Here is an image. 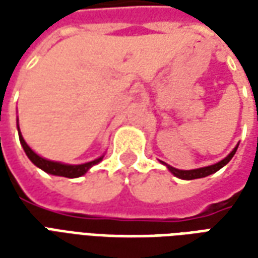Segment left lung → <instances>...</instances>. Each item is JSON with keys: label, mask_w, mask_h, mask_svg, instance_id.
<instances>
[{"label": "left lung", "mask_w": 258, "mask_h": 258, "mask_svg": "<svg viewBox=\"0 0 258 258\" xmlns=\"http://www.w3.org/2000/svg\"><path fill=\"white\" fill-rule=\"evenodd\" d=\"M238 149V145L233 148V151L228 155L225 159H222L221 162L216 163V164H211V166H207V167H200V168H195V170H178V168H174L171 166H168L166 163H163V164H166L167 168L171 171V173L175 175V177H178L181 179H196V178H203V177H207V175H210V174L217 173L220 168H222L225 164H227L231 159L235 155V152Z\"/></svg>", "instance_id": "8db88e82"}]
</instances>
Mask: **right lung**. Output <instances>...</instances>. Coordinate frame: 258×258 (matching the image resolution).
Here are the masks:
<instances>
[{
    "label": "right lung",
    "instance_id": "obj_1",
    "mask_svg": "<svg viewBox=\"0 0 258 258\" xmlns=\"http://www.w3.org/2000/svg\"><path fill=\"white\" fill-rule=\"evenodd\" d=\"M18 131H19V140L20 144L25 149L26 155L30 159L31 162L36 164L37 167L44 170L45 173L52 174V175H59V177H66V178H77V177H81L83 174H85L88 170H90L92 166H95L98 163L101 162L103 156L98 157L92 162L84 163V164H63V163L59 162H52V160H47L44 157L38 156L36 152L31 149L30 146L26 144V141L23 140V137L20 134L19 124H18Z\"/></svg>",
    "mask_w": 258,
    "mask_h": 258
}]
</instances>
